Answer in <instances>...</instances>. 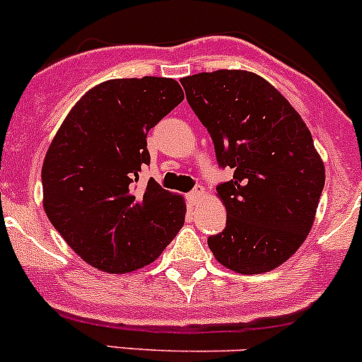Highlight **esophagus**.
I'll list each match as a JSON object with an SVG mask.
<instances>
[{"mask_svg":"<svg viewBox=\"0 0 362 362\" xmlns=\"http://www.w3.org/2000/svg\"><path fill=\"white\" fill-rule=\"evenodd\" d=\"M202 195H204V189L202 188H195L193 192H189L188 195H186V199H188L189 206H195V204L199 202L200 199H202Z\"/></svg>","mask_w":362,"mask_h":362,"instance_id":"esophagus-1","label":"esophagus"}]
</instances>
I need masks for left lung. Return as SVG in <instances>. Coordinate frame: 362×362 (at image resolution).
<instances>
[{
    "instance_id": "obj_1",
    "label": "left lung",
    "mask_w": 362,
    "mask_h": 362,
    "mask_svg": "<svg viewBox=\"0 0 362 362\" xmlns=\"http://www.w3.org/2000/svg\"><path fill=\"white\" fill-rule=\"evenodd\" d=\"M181 85L218 165L233 169L216 188L226 226L207 238L209 249L237 274L274 270L307 238L324 188L310 130L277 88L249 71L199 73Z\"/></svg>"
}]
</instances>
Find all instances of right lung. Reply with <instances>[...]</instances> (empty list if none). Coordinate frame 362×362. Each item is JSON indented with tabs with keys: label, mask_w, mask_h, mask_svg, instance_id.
I'll return each mask as SVG.
<instances>
[{
	"label": "right lung",
	"mask_w": 362,
	"mask_h": 362,
	"mask_svg": "<svg viewBox=\"0 0 362 362\" xmlns=\"http://www.w3.org/2000/svg\"><path fill=\"white\" fill-rule=\"evenodd\" d=\"M185 99L173 78H120L88 90L55 134L42 167L43 207L83 262L127 274L155 262L185 225L180 195L155 180L150 129Z\"/></svg>",
	"instance_id": "1"
}]
</instances>
